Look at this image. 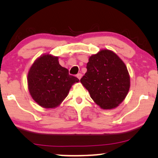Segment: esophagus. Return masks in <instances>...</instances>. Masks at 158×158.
Segmentation results:
<instances>
[{"instance_id": "34e87169", "label": "esophagus", "mask_w": 158, "mask_h": 158, "mask_svg": "<svg viewBox=\"0 0 158 158\" xmlns=\"http://www.w3.org/2000/svg\"><path fill=\"white\" fill-rule=\"evenodd\" d=\"M81 77H82V74H81V73H78V74L77 75V78H78L79 80H81Z\"/></svg>"}]
</instances>
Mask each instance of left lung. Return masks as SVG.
Returning <instances> with one entry per match:
<instances>
[{
  "instance_id": "1",
  "label": "left lung",
  "mask_w": 158,
  "mask_h": 158,
  "mask_svg": "<svg viewBox=\"0 0 158 158\" xmlns=\"http://www.w3.org/2000/svg\"><path fill=\"white\" fill-rule=\"evenodd\" d=\"M87 72L81 83L97 105L105 110L118 106L130 88V76L122 60L109 49H101L89 57Z\"/></svg>"
}]
</instances>
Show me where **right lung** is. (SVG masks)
Returning <instances> with one entry per match:
<instances>
[{
    "label": "right lung",
    "mask_w": 158,
    "mask_h": 158,
    "mask_svg": "<svg viewBox=\"0 0 158 158\" xmlns=\"http://www.w3.org/2000/svg\"><path fill=\"white\" fill-rule=\"evenodd\" d=\"M79 80L69 75L68 69L59 64L58 57L44 54L30 68L28 89L31 98L44 109H55L68 96L73 84Z\"/></svg>",
    "instance_id": "obj_1"
}]
</instances>
